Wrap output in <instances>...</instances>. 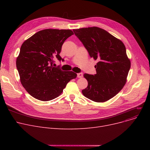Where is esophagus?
Segmentation results:
<instances>
[{"label":"esophagus","instance_id":"34e87169","mask_svg":"<svg viewBox=\"0 0 150 150\" xmlns=\"http://www.w3.org/2000/svg\"><path fill=\"white\" fill-rule=\"evenodd\" d=\"M83 74L82 72L78 73V74H77V76H78V78H81V77H83Z\"/></svg>","mask_w":150,"mask_h":150}]
</instances>
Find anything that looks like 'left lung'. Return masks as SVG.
I'll use <instances>...</instances> for the list:
<instances>
[{
    "label": "left lung",
    "instance_id": "1",
    "mask_svg": "<svg viewBox=\"0 0 150 150\" xmlns=\"http://www.w3.org/2000/svg\"><path fill=\"white\" fill-rule=\"evenodd\" d=\"M73 31L90 57L98 61L95 66L96 74H84L88 85L82 91L83 96L98 103L110 100L123 89L131 67L124 44L99 27Z\"/></svg>",
    "mask_w": 150,
    "mask_h": 150
}]
</instances>
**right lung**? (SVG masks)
Returning <instances> with one entry per match:
<instances>
[{"label":"right lung","instance_id":"1","mask_svg":"<svg viewBox=\"0 0 150 150\" xmlns=\"http://www.w3.org/2000/svg\"><path fill=\"white\" fill-rule=\"evenodd\" d=\"M74 35L70 30L45 29L38 31L21 45L16 67L23 87L30 96L41 101L59 96L67 84L77 76L72 71H62L53 67L62 45Z\"/></svg>","mask_w":150,"mask_h":150}]
</instances>
